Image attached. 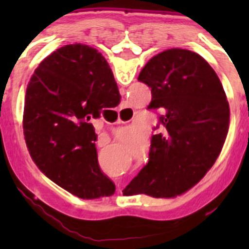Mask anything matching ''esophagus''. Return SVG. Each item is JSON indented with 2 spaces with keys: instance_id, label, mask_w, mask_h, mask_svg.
I'll return each instance as SVG.
<instances>
[{
  "instance_id": "1",
  "label": "esophagus",
  "mask_w": 249,
  "mask_h": 249,
  "mask_svg": "<svg viewBox=\"0 0 249 249\" xmlns=\"http://www.w3.org/2000/svg\"><path fill=\"white\" fill-rule=\"evenodd\" d=\"M123 109H128V107H127V106H124V105H123L122 107H121V111H123Z\"/></svg>"
}]
</instances>
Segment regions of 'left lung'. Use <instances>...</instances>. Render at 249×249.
<instances>
[{
    "mask_svg": "<svg viewBox=\"0 0 249 249\" xmlns=\"http://www.w3.org/2000/svg\"><path fill=\"white\" fill-rule=\"evenodd\" d=\"M138 80L151 89L148 108L160 109L148 163L126 187L129 195L172 198L191 190L214 164L230 127V105L210 63L169 48L152 57Z\"/></svg>",
    "mask_w": 249,
    "mask_h": 249,
    "instance_id": "left-lung-1",
    "label": "left lung"
}]
</instances>
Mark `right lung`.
<instances>
[{"instance_id": "right-lung-1", "label": "right lung", "mask_w": 249, "mask_h": 249, "mask_svg": "<svg viewBox=\"0 0 249 249\" xmlns=\"http://www.w3.org/2000/svg\"><path fill=\"white\" fill-rule=\"evenodd\" d=\"M120 102L112 70L96 48L73 43L46 57L28 82L23 109L26 144L39 171L78 198L113 195L98 167L91 120Z\"/></svg>"}]
</instances>
